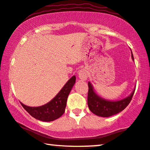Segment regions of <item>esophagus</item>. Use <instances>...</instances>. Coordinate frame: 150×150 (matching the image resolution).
<instances>
[{"instance_id": "1", "label": "esophagus", "mask_w": 150, "mask_h": 150, "mask_svg": "<svg viewBox=\"0 0 150 150\" xmlns=\"http://www.w3.org/2000/svg\"><path fill=\"white\" fill-rule=\"evenodd\" d=\"M78 76L82 80H86L88 78V74H87V72L85 69H81V70L78 71Z\"/></svg>"}]
</instances>
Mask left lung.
Wrapping results in <instances>:
<instances>
[{"mask_svg":"<svg viewBox=\"0 0 150 150\" xmlns=\"http://www.w3.org/2000/svg\"><path fill=\"white\" fill-rule=\"evenodd\" d=\"M131 57L134 60L131 52ZM88 106L89 109L94 115L99 117H108L116 115L124 110L129 104L134 94V88L129 96L120 100L112 101L108 100L101 98L95 93L93 85L88 82Z\"/></svg>","mask_w":150,"mask_h":150,"instance_id":"obj_1","label":"left lung"}]
</instances>
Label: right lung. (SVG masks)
Wrapping results in <instances>:
<instances>
[{"label":"right lung","mask_w":150,"mask_h":150,"mask_svg":"<svg viewBox=\"0 0 150 150\" xmlns=\"http://www.w3.org/2000/svg\"><path fill=\"white\" fill-rule=\"evenodd\" d=\"M75 82L76 76H73L66 83L58 94L52 100L44 105L32 107L25 105L20 102L21 105L32 117L38 120L45 122L56 120L65 112L68 96Z\"/></svg>","instance_id":"1"}]
</instances>
